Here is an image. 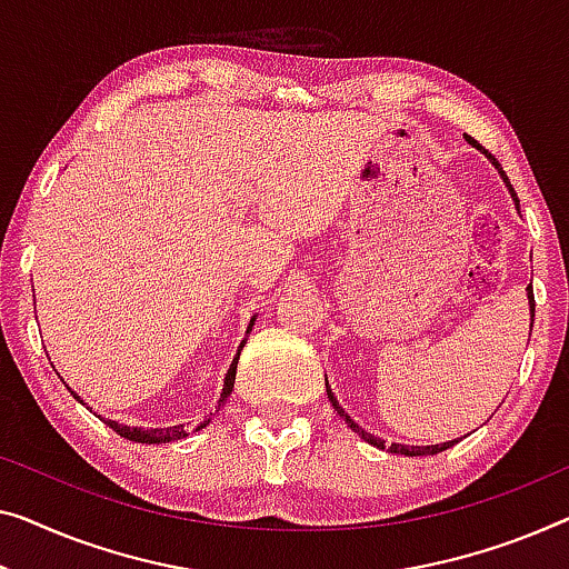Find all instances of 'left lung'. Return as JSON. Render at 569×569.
<instances>
[{
    "label": "left lung",
    "mask_w": 569,
    "mask_h": 569,
    "mask_svg": "<svg viewBox=\"0 0 569 569\" xmlns=\"http://www.w3.org/2000/svg\"><path fill=\"white\" fill-rule=\"evenodd\" d=\"M470 140V138H468ZM475 148H478V142L475 140H470ZM482 150V148H480ZM486 152V156L490 158V163H493L496 168H498V173H501V178H503V183H506V189H508V193H511V199H513V203H516V209H519V197H516V191H513V186H511V181H508V176L503 173V168H501V163H498V160L490 156L488 150H482ZM527 299H529V311H531V325H533V291H531V286L527 288ZM327 396H329V401H332V406H335V411L339 413V417H342L345 421H347V427H350L355 435H358L360 439H366L368 445H372V447H378V449H388V452H393V455H406V457H423V455H437V452H445V449H449L452 445H457L460 442V439H452V442H442V445H427V447H413V445H388L386 447V442L380 437H376V435H370V431H366L360 427V423H355L352 419H350V413H347L342 406H339V401H337V396L332 393V388H329V383H327Z\"/></svg>",
    "instance_id": "1"
}]
</instances>
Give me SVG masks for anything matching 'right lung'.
Listing matches in <instances>:
<instances>
[{
	"label": "right lung",
	"instance_id": "1",
	"mask_svg": "<svg viewBox=\"0 0 569 569\" xmlns=\"http://www.w3.org/2000/svg\"><path fill=\"white\" fill-rule=\"evenodd\" d=\"M252 325H256V317L250 319L248 335L252 332ZM244 342H248V339H242V342H240V350H237L234 360H232V366H230V370H227V376H224V388H222V396H219V406H224V401H227V398H230V393H232V388H234V376H237V360H240V352H242ZM68 391H71V388H68ZM71 393L76 396V401H81V396H79V393H76V391H71ZM81 403H83V401H81ZM83 406H87V403H83ZM87 409H89V406H87ZM99 419L104 421L109 429H114L117 435H120V437L130 439V442H140V445H166V442H178V439L189 437V435H186L183 423H178V427L142 429V427H124V423H117V421H112V419H104V417H99ZM207 423H209V419L203 421V423H199L197 429H203V427H207Z\"/></svg>",
	"mask_w": 569,
	"mask_h": 569
}]
</instances>
